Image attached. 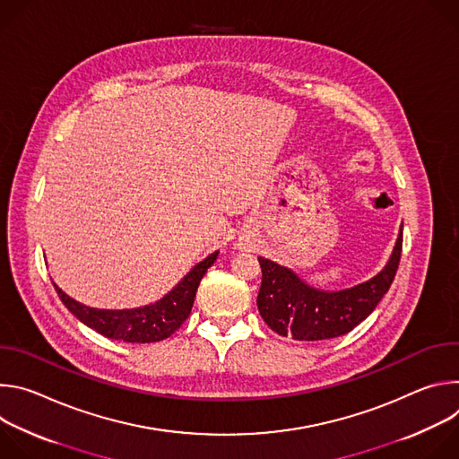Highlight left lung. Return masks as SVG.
I'll return each mask as SVG.
<instances>
[{"mask_svg": "<svg viewBox=\"0 0 459 459\" xmlns=\"http://www.w3.org/2000/svg\"><path fill=\"white\" fill-rule=\"evenodd\" d=\"M403 247V225L385 269L372 280L340 292H323L303 283L290 269L257 257L261 287L257 308L280 336L298 342L331 340L351 333L381 301L396 276Z\"/></svg>", "mask_w": 459, "mask_h": 459, "instance_id": "1", "label": "left lung"}]
</instances>
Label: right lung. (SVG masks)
<instances>
[{
    "label": "right lung",
    "mask_w": 459,
    "mask_h": 459,
    "mask_svg": "<svg viewBox=\"0 0 459 459\" xmlns=\"http://www.w3.org/2000/svg\"><path fill=\"white\" fill-rule=\"evenodd\" d=\"M218 252L205 257L195 265L165 298L154 305L130 310H100L85 307L69 298L61 289H56L59 299L80 321L110 340L126 343H152L172 336L192 310L195 290L200 287L207 269L214 264Z\"/></svg>",
    "instance_id": "obj_1"
}]
</instances>
